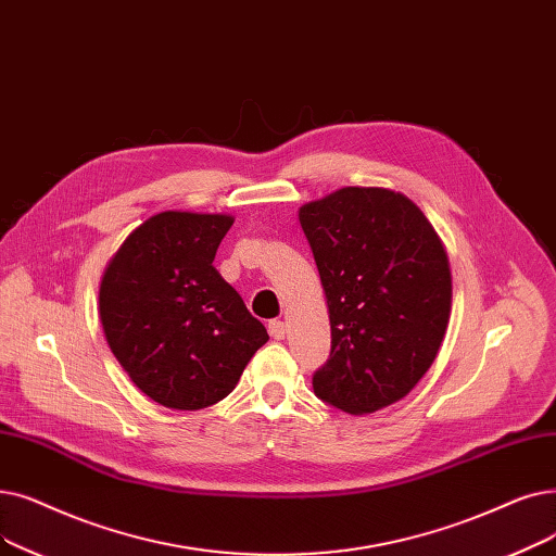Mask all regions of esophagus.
I'll use <instances>...</instances> for the list:
<instances>
[{"label":"esophagus","mask_w":556,"mask_h":556,"mask_svg":"<svg viewBox=\"0 0 556 556\" xmlns=\"http://www.w3.org/2000/svg\"><path fill=\"white\" fill-rule=\"evenodd\" d=\"M268 331H270V336L275 338V341H283L286 325H283L281 320H270V323H268Z\"/></svg>","instance_id":"esophagus-1"}]
</instances>
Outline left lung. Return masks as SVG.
Wrapping results in <instances>:
<instances>
[{
  "instance_id": "left-lung-1",
  "label": "left lung",
  "mask_w": 556,
  "mask_h": 556,
  "mask_svg": "<svg viewBox=\"0 0 556 556\" xmlns=\"http://www.w3.org/2000/svg\"><path fill=\"white\" fill-rule=\"evenodd\" d=\"M329 306L313 393L348 414L402 400L439 354L452 277L441 238L402 192L348 186L300 208Z\"/></svg>"
}]
</instances>
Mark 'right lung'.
I'll use <instances>...</instances> for the list:
<instances>
[{
	"label": "right lung",
	"mask_w": 556,
	"mask_h": 556,
	"mask_svg": "<svg viewBox=\"0 0 556 556\" xmlns=\"http://www.w3.org/2000/svg\"><path fill=\"white\" fill-rule=\"evenodd\" d=\"M231 215L163 211L111 258L100 320L119 366L167 408L225 400L268 331L213 268Z\"/></svg>",
	"instance_id": "1"
}]
</instances>
